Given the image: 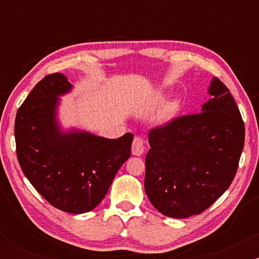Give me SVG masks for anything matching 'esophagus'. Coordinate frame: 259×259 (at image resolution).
<instances>
[{"mask_svg":"<svg viewBox=\"0 0 259 259\" xmlns=\"http://www.w3.org/2000/svg\"><path fill=\"white\" fill-rule=\"evenodd\" d=\"M145 151V146H144V139L140 138V136H135L133 141V146H132V152L134 156H141Z\"/></svg>","mask_w":259,"mask_h":259,"instance_id":"1","label":"esophagus"}]
</instances>
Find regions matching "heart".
<instances>
[{
	"mask_svg": "<svg viewBox=\"0 0 259 259\" xmlns=\"http://www.w3.org/2000/svg\"><path fill=\"white\" fill-rule=\"evenodd\" d=\"M178 107H179V105H178L177 101H170V102H168L162 112L163 119H170V118L175 114V112L178 111Z\"/></svg>",
	"mask_w": 259,
	"mask_h": 259,
	"instance_id": "1",
	"label": "heart"
}]
</instances>
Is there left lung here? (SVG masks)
<instances>
[{
    "label": "left lung",
    "instance_id": "8db88e82",
    "mask_svg": "<svg viewBox=\"0 0 259 259\" xmlns=\"http://www.w3.org/2000/svg\"><path fill=\"white\" fill-rule=\"evenodd\" d=\"M200 113L183 115L148 134L145 191L158 212L183 219L201 214L233 183L245 142V124L218 78Z\"/></svg>",
    "mask_w": 259,
    "mask_h": 259
}]
</instances>
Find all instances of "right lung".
Masks as SVG:
<instances>
[{
    "mask_svg": "<svg viewBox=\"0 0 259 259\" xmlns=\"http://www.w3.org/2000/svg\"><path fill=\"white\" fill-rule=\"evenodd\" d=\"M72 89L63 74L45 76L18 109L14 136L18 162L35 190L53 207L81 214L105 198L130 157L134 135L106 139L84 130L63 132L59 96Z\"/></svg>",
    "mask_w": 259,
    "mask_h": 259,
    "instance_id": "obj_1",
    "label": "right lung"
}]
</instances>
